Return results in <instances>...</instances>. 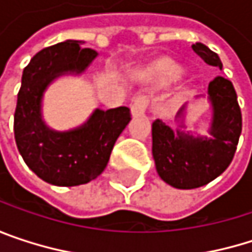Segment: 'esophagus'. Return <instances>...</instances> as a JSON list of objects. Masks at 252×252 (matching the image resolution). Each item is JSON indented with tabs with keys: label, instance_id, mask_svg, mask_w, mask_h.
I'll list each match as a JSON object with an SVG mask.
<instances>
[{
	"label": "esophagus",
	"instance_id": "obj_1",
	"mask_svg": "<svg viewBox=\"0 0 252 252\" xmlns=\"http://www.w3.org/2000/svg\"><path fill=\"white\" fill-rule=\"evenodd\" d=\"M149 103H150V99H149L147 94H138V96L134 99L132 105H131L132 114H134V115H143V114L146 112Z\"/></svg>",
	"mask_w": 252,
	"mask_h": 252
}]
</instances>
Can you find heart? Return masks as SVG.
<instances>
[{
  "mask_svg": "<svg viewBox=\"0 0 252 252\" xmlns=\"http://www.w3.org/2000/svg\"><path fill=\"white\" fill-rule=\"evenodd\" d=\"M163 73H165L166 78H169V80H174V78H178L181 76V70L175 65H172V64H166L163 67Z\"/></svg>",
  "mask_w": 252,
  "mask_h": 252,
  "instance_id": "1",
  "label": "heart"
}]
</instances>
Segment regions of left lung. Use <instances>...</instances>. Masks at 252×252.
Wrapping results in <instances>:
<instances>
[{"label":"left lung","mask_w":252,"mask_h":252,"mask_svg":"<svg viewBox=\"0 0 252 252\" xmlns=\"http://www.w3.org/2000/svg\"><path fill=\"white\" fill-rule=\"evenodd\" d=\"M192 51L209 65L222 68L219 55L206 45L195 42ZM209 99L213 106L210 129L213 138L192 137L182 131L174 132L160 120L153 121L152 126V150L158 174L166 184L179 189L207 185L226 171L236 152L242 131V114L232 81L222 76L210 81Z\"/></svg>","instance_id":"1"}]
</instances>
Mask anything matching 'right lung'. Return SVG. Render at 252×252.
<instances>
[{"mask_svg": "<svg viewBox=\"0 0 252 252\" xmlns=\"http://www.w3.org/2000/svg\"><path fill=\"white\" fill-rule=\"evenodd\" d=\"M65 40L39 51L23 70L14 112V138L26 165L40 179L60 187L87 184L106 168L114 144L131 120L129 108L94 111L83 126L57 132L40 118L46 86L64 73H81L96 51Z\"/></svg>", "mask_w": 252, "mask_h": 252, "instance_id": "add662e5", "label": "right lung"}]
</instances>
